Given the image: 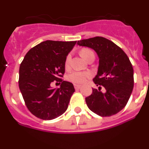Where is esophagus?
Wrapping results in <instances>:
<instances>
[{
    "label": "esophagus",
    "mask_w": 149,
    "mask_h": 149,
    "mask_svg": "<svg viewBox=\"0 0 149 149\" xmlns=\"http://www.w3.org/2000/svg\"><path fill=\"white\" fill-rule=\"evenodd\" d=\"M74 86L75 89H80V87L81 86V85H80V84H74Z\"/></svg>",
    "instance_id": "esophagus-1"
}]
</instances>
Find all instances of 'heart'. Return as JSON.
<instances>
[{
    "instance_id": "heart-1",
    "label": "heart",
    "mask_w": 149,
    "mask_h": 149,
    "mask_svg": "<svg viewBox=\"0 0 149 149\" xmlns=\"http://www.w3.org/2000/svg\"><path fill=\"white\" fill-rule=\"evenodd\" d=\"M80 54L81 56L84 57L85 60H88L91 57H95V54L92 49L89 48H83L80 51ZM71 60V54H68L65 57V68H68L69 65H70ZM92 76V73L89 72H79V71H74L70 73L67 77L68 81L73 84H83L86 81V79L89 78Z\"/></svg>"
}]
</instances>
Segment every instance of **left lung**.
Wrapping results in <instances>:
<instances>
[{
  "label": "left lung",
  "instance_id": "8db88e82",
  "mask_svg": "<svg viewBox=\"0 0 149 149\" xmlns=\"http://www.w3.org/2000/svg\"><path fill=\"white\" fill-rule=\"evenodd\" d=\"M77 45L93 48L99 57L98 74L93 78L99 87L93 89L86 98L88 107L100 116L118 113L126 106L134 88V69L128 56L120 47L101 36L80 40Z\"/></svg>",
  "mask_w": 149,
  "mask_h": 149
}]
</instances>
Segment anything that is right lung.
<instances>
[{
	"mask_svg": "<svg viewBox=\"0 0 149 149\" xmlns=\"http://www.w3.org/2000/svg\"><path fill=\"white\" fill-rule=\"evenodd\" d=\"M77 41L47 40L32 48L26 54L19 68L18 85L29 111L43 120L56 119L67 110L73 84L63 81L65 57ZM54 81L61 83L52 89Z\"/></svg>",
	"mask_w": 149,
	"mask_h": 149,
	"instance_id": "add662e5",
	"label": "right lung"
}]
</instances>
